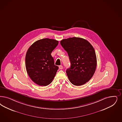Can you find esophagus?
Instances as JSON below:
<instances>
[{
	"label": "esophagus",
	"instance_id": "1",
	"mask_svg": "<svg viewBox=\"0 0 122 122\" xmlns=\"http://www.w3.org/2000/svg\"><path fill=\"white\" fill-rule=\"evenodd\" d=\"M59 68L60 69H62L63 68V66H62V65H60V66H59Z\"/></svg>",
	"mask_w": 122,
	"mask_h": 122
}]
</instances>
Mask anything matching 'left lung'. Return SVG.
<instances>
[{
    "mask_svg": "<svg viewBox=\"0 0 122 122\" xmlns=\"http://www.w3.org/2000/svg\"><path fill=\"white\" fill-rule=\"evenodd\" d=\"M60 44L67 51L71 63V67L66 71L70 81L77 86L88 82L97 65L96 54L92 45L84 39L75 37L62 40Z\"/></svg>",
    "mask_w": 122,
    "mask_h": 122,
    "instance_id": "obj_1",
    "label": "left lung"
}]
</instances>
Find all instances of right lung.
<instances>
[{
  "label": "right lung",
  "instance_id": "1",
  "mask_svg": "<svg viewBox=\"0 0 122 122\" xmlns=\"http://www.w3.org/2000/svg\"><path fill=\"white\" fill-rule=\"evenodd\" d=\"M59 41L45 38L34 42L25 55V67L30 78L41 86L50 84L54 78L59 67L55 65L51 54Z\"/></svg>",
  "mask_w": 122,
  "mask_h": 122
}]
</instances>
